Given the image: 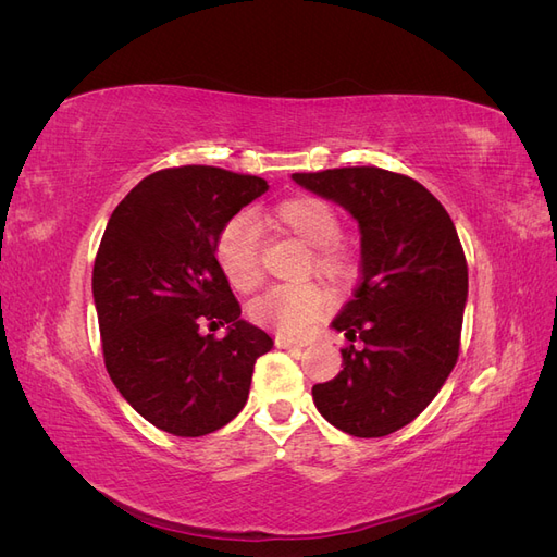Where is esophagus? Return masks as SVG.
<instances>
[{
  "mask_svg": "<svg viewBox=\"0 0 557 557\" xmlns=\"http://www.w3.org/2000/svg\"><path fill=\"white\" fill-rule=\"evenodd\" d=\"M276 346L278 348H305V344L295 342V339H288V336H276Z\"/></svg>",
  "mask_w": 557,
  "mask_h": 557,
  "instance_id": "1",
  "label": "esophagus"
}]
</instances>
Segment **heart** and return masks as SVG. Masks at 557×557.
<instances>
[{"label":"heart","instance_id":"b5f03b06","mask_svg":"<svg viewBox=\"0 0 557 557\" xmlns=\"http://www.w3.org/2000/svg\"><path fill=\"white\" fill-rule=\"evenodd\" d=\"M269 223L311 248L305 267L307 272H315L332 283H346L356 272L352 256L339 244L342 218L330 201L315 195L283 199L269 213ZM215 258L232 288L239 293L258 290L264 281L258 223L244 213L234 215L218 234ZM330 307L332 297L325 288L315 283H293L276 285L262 297L252 299L248 313L256 323L269 330L301 334Z\"/></svg>","mask_w":557,"mask_h":557}]
</instances>
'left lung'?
<instances>
[{
    "mask_svg": "<svg viewBox=\"0 0 557 557\" xmlns=\"http://www.w3.org/2000/svg\"><path fill=\"white\" fill-rule=\"evenodd\" d=\"M360 227V283L332 320L348 342L344 369L313 385L327 423L352 436L409 425L458 362L467 260L446 209L418 181L379 166L293 174Z\"/></svg>",
    "mask_w": 557,
    "mask_h": 557,
    "instance_id": "obj_1",
    "label": "left lung"
}]
</instances>
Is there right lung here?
I'll list each match as a JSON object with an SVG mask.
<instances>
[{
  "label": "right lung",
  "instance_id": "right-lung-1",
  "mask_svg": "<svg viewBox=\"0 0 557 557\" xmlns=\"http://www.w3.org/2000/svg\"><path fill=\"white\" fill-rule=\"evenodd\" d=\"M269 190L260 176L188 164L146 176L115 207L92 269L107 372L129 407L176 436L221 430L272 350L215 260L221 230ZM227 324L223 341L200 325Z\"/></svg>",
  "mask_w": 557,
  "mask_h": 557
}]
</instances>
